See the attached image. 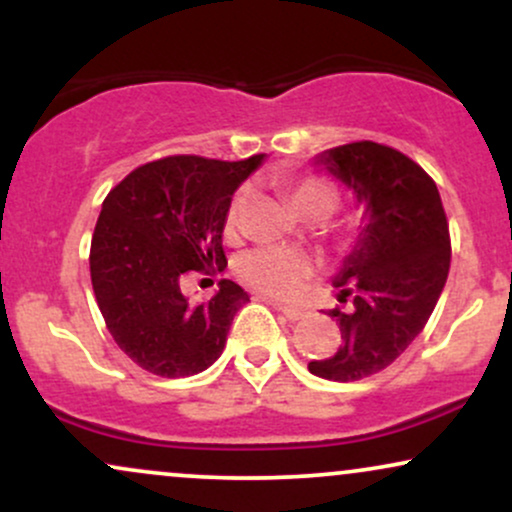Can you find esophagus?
I'll return each mask as SVG.
<instances>
[{"label": "esophagus", "mask_w": 512, "mask_h": 512, "mask_svg": "<svg viewBox=\"0 0 512 512\" xmlns=\"http://www.w3.org/2000/svg\"><path fill=\"white\" fill-rule=\"evenodd\" d=\"M274 305H276V303H274ZM276 310H279V313L284 315L286 320H291V322H298V320H303V317H305L303 310H296V308H286V305H276Z\"/></svg>", "instance_id": "34e87169"}]
</instances>
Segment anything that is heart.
<instances>
[{
    "mask_svg": "<svg viewBox=\"0 0 512 512\" xmlns=\"http://www.w3.org/2000/svg\"><path fill=\"white\" fill-rule=\"evenodd\" d=\"M248 204V187L236 192L226 214V228L236 231L240 216ZM291 204L298 214L310 209H325L327 216L337 207V192L322 180H303L291 190ZM238 276L255 291L267 293L272 298L289 301L303 291L305 281L313 274V260L305 252L281 248H255L245 252L238 260Z\"/></svg>",
    "mask_w": 512,
    "mask_h": 512,
    "instance_id": "b5f03b06",
    "label": "heart"
}]
</instances>
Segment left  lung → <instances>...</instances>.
I'll use <instances>...</instances> for the list:
<instances>
[{
    "instance_id": "left-lung-1",
    "label": "left lung",
    "mask_w": 512,
    "mask_h": 512,
    "mask_svg": "<svg viewBox=\"0 0 512 512\" xmlns=\"http://www.w3.org/2000/svg\"><path fill=\"white\" fill-rule=\"evenodd\" d=\"M363 209V226L332 284L342 344L310 361L317 378L351 383L390 366L419 337L450 269V231L436 182L409 156L375 142L334 146L317 156Z\"/></svg>"
}]
</instances>
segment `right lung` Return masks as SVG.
<instances>
[{"instance_id":"1","label":"right lung","mask_w":512,"mask_h":512,"mask_svg":"<svg viewBox=\"0 0 512 512\" xmlns=\"http://www.w3.org/2000/svg\"><path fill=\"white\" fill-rule=\"evenodd\" d=\"M168 156L127 175L105 197L91 240V284L105 327L139 368L161 378L207 370L250 296L221 279L209 303L190 305L187 272L226 267L223 226L233 192L262 166Z\"/></svg>"}]
</instances>
